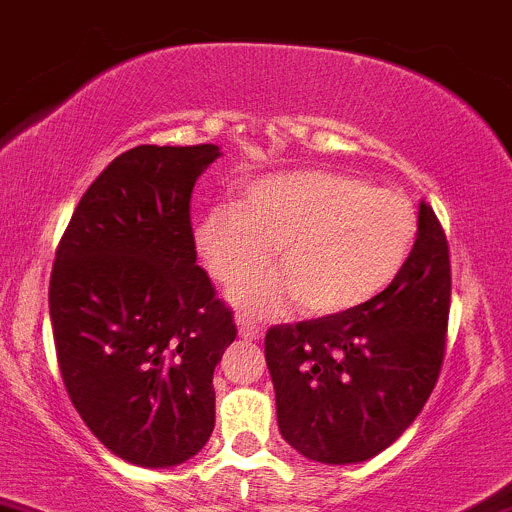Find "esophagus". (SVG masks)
Segmentation results:
<instances>
[{
    "label": "esophagus",
    "mask_w": 512,
    "mask_h": 512,
    "mask_svg": "<svg viewBox=\"0 0 512 512\" xmlns=\"http://www.w3.org/2000/svg\"><path fill=\"white\" fill-rule=\"evenodd\" d=\"M236 325H239V335L244 337V340H258V337L263 335L261 325L251 323V320L244 318V315H239V318H236Z\"/></svg>",
    "instance_id": "esophagus-1"
}]
</instances>
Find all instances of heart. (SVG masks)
Returning <instances> with one entry per match:
<instances>
[{
  "mask_svg": "<svg viewBox=\"0 0 512 512\" xmlns=\"http://www.w3.org/2000/svg\"><path fill=\"white\" fill-rule=\"evenodd\" d=\"M416 236L412 199L330 170L251 179L236 207L217 204L192 231L204 268L221 286L256 276L273 251L278 273L231 293L251 315H278L293 300L308 315L357 308L402 273Z\"/></svg>",
  "mask_w": 512,
  "mask_h": 512,
  "instance_id": "heart-1",
  "label": "heart"
}]
</instances>
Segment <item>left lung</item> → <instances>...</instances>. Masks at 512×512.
Returning a JSON list of instances; mask_svg holds the SVG:
<instances>
[{"label":"left lung","instance_id":"left-lung-1","mask_svg":"<svg viewBox=\"0 0 512 512\" xmlns=\"http://www.w3.org/2000/svg\"><path fill=\"white\" fill-rule=\"evenodd\" d=\"M449 308V244L434 209L421 202L412 254L382 293L266 333L283 439L330 466L367 461L394 444L439 379Z\"/></svg>","mask_w":512,"mask_h":512}]
</instances>
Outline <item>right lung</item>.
I'll list each match as a JSON object with an SVG mask.
<instances>
[{
	"instance_id": "right-lung-1",
	"label": "right lung",
	"mask_w": 512,
	"mask_h": 512,
	"mask_svg": "<svg viewBox=\"0 0 512 512\" xmlns=\"http://www.w3.org/2000/svg\"><path fill=\"white\" fill-rule=\"evenodd\" d=\"M217 145H140L86 189L49 286L59 370L105 449L145 468L202 451L234 315L197 266L189 199Z\"/></svg>"
}]
</instances>
